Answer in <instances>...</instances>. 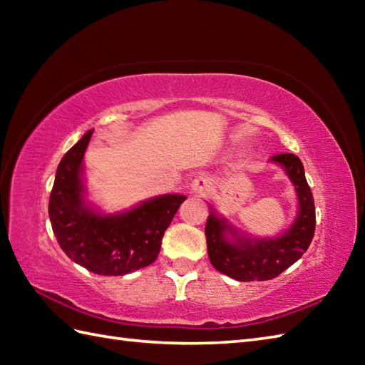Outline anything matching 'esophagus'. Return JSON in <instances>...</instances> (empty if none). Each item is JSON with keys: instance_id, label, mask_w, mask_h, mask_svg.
<instances>
[{"instance_id": "34e87169", "label": "esophagus", "mask_w": 365, "mask_h": 365, "mask_svg": "<svg viewBox=\"0 0 365 365\" xmlns=\"http://www.w3.org/2000/svg\"><path fill=\"white\" fill-rule=\"evenodd\" d=\"M191 192H195L197 196L205 197L210 192V180L207 177H196L191 183Z\"/></svg>"}]
</instances>
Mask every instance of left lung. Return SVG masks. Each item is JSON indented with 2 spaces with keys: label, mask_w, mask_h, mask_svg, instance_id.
Here are the masks:
<instances>
[{
  "label": "left lung",
  "mask_w": 365,
  "mask_h": 365,
  "mask_svg": "<svg viewBox=\"0 0 365 365\" xmlns=\"http://www.w3.org/2000/svg\"><path fill=\"white\" fill-rule=\"evenodd\" d=\"M271 161L281 165L297 190L299 212L293 226L277 238H240L224 218H207L205 237L212 265L222 274L242 282L269 281L292 267L307 251L315 234V204L304 168L293 153H277ZM230 233L234 240L225 235Z\"/></svg>",
  "instance_id": "left-lung-1"
}]
</instances>
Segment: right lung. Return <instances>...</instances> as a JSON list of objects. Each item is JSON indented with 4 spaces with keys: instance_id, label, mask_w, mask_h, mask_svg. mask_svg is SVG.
<instances>
[{
    "instance_id": "1",
    "label": "right lung",
    "mask_w": 365,
    "mask_h": 365,
    "mask_svg": "<svg viewBox=\"0 0 365 365\" xmlns=\"http://www.w3.org/2000/svg\"><path fill=\"white\" fill-rule=\"evenodd\" d=\"M92 131L63 160L48 202L51 227L68 259L102 276H122L144 268L158 257L165 230L185 196L165 195L125 213L102 216L84 207L81 161Z\"/></svg>"
}]
</instances>
